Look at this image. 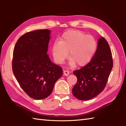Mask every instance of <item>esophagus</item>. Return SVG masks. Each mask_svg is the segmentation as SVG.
<instances>
[{"instance_id": "esophagus-1", "label": "esophagus", "mask_w": 126, "mask_h": 126, "mask_svg": "<svg viewBox=\"0 0 126 126\" xmlns=\"http://www.w3.org/2000/svg\"><path fill=\"white\" fill-rule=\"evenodd\" d=\"M63 74L65 76H68L69 74V72L68 71V70H64Z\"/></svg>"}]
</instances>
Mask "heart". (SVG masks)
Returning <instances> with one entry per match:
<instances>
[{"label": "heart", "instance_id": "b5f03b06", "mask_svg": "<svg viewBox=\"0 0 126 126\" xmlns=\"http://www.w3.org/2000/svg\"><path fill=\"white\" fill-rule=\"evenodd\" d=\"M96 47L97 42L93 36L77 30H68L63 33L60 42L53 44L52 53L56 62L61 63L69 52L70 65L83 66L90 61Z\"/></svg>", "mask_w": 126, "mask_h": 126}]
</instances>
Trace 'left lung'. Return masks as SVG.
Instances as JSON below:
<instances>
[{"label": "left lung", "instance_id": "obj_1", "mask_svg": "<svg viewBox=\"0 0 126 126\" xmlns=\"http://www.w3.org/2000/svg\"><path fill=\"white\" fill-rule=\"evenodd\" d=\"M113 65L112 52L108 42L101 37L93 59L73 72L78 79L72 89L74 96L79 100H87L99 94L106 87Z\"/></svg>", "mask_w": 126, "mask_h": 126}]
</instances>
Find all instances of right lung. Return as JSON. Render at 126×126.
Listing matches in <instances>:
<instances>
[{
    "label": "right lung",
    "instance_id": "obj_1",
    "mask_svg": "<svg viewBox=\"0 0 126 126\" xmlns=\"http://www.w3.org/2000/svg\"><path fill=\"white\" fill-rule=\"evenodd\" d=\"M50 30L28 32L14 48L12 70L23 90L30 97L43 99L50 96L63 69L52 63L47 54Z\"/></svg>",
    "mask_w": 126,
    "mask_h": 126
}]
</instances>
